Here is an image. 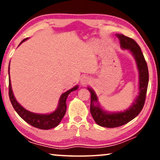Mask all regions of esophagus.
Here are the masks:
<instances>
[{"label": "esophagus", "instance_id": "1", "mask_svg": "<svg viewBox=\"0 0 160 160\" xmlns=\"http://www.w3.org/2000/svg\"><path fill=\"white\" fill-rule=\"evenodd\" d=\"M89 82H90V79H89V77H86V76L82 77L81 80H80V83H81L82 85H86V84L89 83Z\"/></svg>", "mask_w": 160, "mask_h": 160}]
</instances>
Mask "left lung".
Listing matches in <instances>:
<instances>
[{"mask_svg": "<svg viewBox=\"0 0 160 160\" xmlns=\"http://www.w3.org/2000/svg\"><path fill=\"white\" fill-rule=\"evenodd\" d=\"M116 36L120 40L121 48L129 51L136 62L138 71L139 92L137 98L128 109L120 112H108L102 109L100 106L98 96L95 91L90 87L87 88L91 93V114L98 126L106 128H115L126 124L140 113L144 107L149 81L148 65L138 44L133 39L123 34H117Z\"/></svg>", "mask_w": 160, "mask_h": 160, "instance_id": "8db88e82", "label": "left lung"}]
</instances>
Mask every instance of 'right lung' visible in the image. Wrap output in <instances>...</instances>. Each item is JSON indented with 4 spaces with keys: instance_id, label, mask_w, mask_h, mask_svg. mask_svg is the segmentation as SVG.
Listing matches in <instances>:
<instances>
[{
    "instance_id": "add662e5",
    "label": "right lung",
    "mask_w": 160,
    "mask_h": 160,
    "mask_svg": "<svg viewBox=\"0 0 160 160\" xmlns=\"http://www.w3.org/2000/svg\"><path fill=\"white\" fill-rule=\"evenodd\" d=\"M28 38L24 39L19 45H21L24 41H25ZM9 96L11 104H12V107L14 110L16 111V113L19 115V117L22 119H23L25 122H28V124L32 125L34 127L40 128V129H50V128H55L61 122L62 118L65 116L66 113V110H67V105H66V99L68 96L71 92L77 90L78 89V86H75L74 87L71 88L69 90L66 91L65 92L62 93L60 96L59 102H58V107L54 111L50 113H47V114H43V113H33L28 110L24 108L20 104L19 102L16 101V99L14 96L13 92L12 90V86H11L10 81V65H9Z\"/></svg>"
}]
</instances>
